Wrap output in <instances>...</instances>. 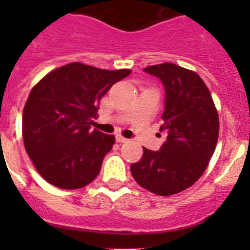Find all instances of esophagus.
<instances>
[{
  "mask_svg": "<svg viewBox=\"0 0 250 250\" xmlns=\"http://www.w3.org/2000/svg\"><path fill=\"white\" fill-rule=\"evenodd\" d=\"M116 141H118V143H120V144H124V143H127V139H125L124 138V136H121V135H116Z\"/></svg>",
  "mask_w": 250,
  "mask_h": 250,
  "instance_id": "esophagus-1",
  "label": "esophagus"
}]
</instances>
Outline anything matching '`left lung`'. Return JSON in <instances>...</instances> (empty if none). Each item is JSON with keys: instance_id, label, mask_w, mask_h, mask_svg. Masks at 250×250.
<instances>
[{"instance_id": "obj_1", "label": "left lung", "mask_w": 250, "mask_h": 250, "mask_svg": "<svg viewBox=\"0 0 250 250\" xmlns=\"http://www.w3.org/2000/svg\"><path fill=\"white\" fill-rule=\"evenodd\" d=\"M164 85L161 115L167 139L158 151L144 147V155L130 170L140 187L161 196L180 193L203 175L213 156L219 118L211 95L198 74L175 63L144 68Z\"/></svg>"}]
</instances>
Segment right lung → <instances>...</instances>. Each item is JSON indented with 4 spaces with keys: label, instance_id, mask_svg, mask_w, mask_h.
<instances>
[{
    "label": "right lung",
    "instance_id": "1",
    "mask_svg": "<svg viewBox=\"0 0 250 250\" xmlns=\"http://www.w3.org/2000/svg\"><path fill=\"white\" fill-rule=\"evenodd\" d=\"M130 70L80 62L59 67L31 90L22 114L25 149L40 175L60 189H80L99 175L114 135L92 130L100 100Z\"/></svg>",
    "mask_w": 250,
    "mask_h": 250
}]
</instances>
